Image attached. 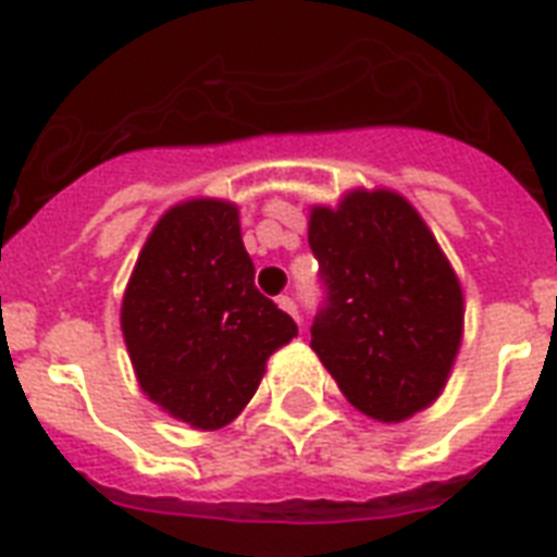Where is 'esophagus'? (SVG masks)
Wrapping results in <instances>:
<instances>
[{
	"label": "esophagus",
	"mask_w": 557,
	"mask_h": 557,
	"mask_svg": "<svg viewBox=\"0 0 557 557\" xmlns=\"http://www.w3.org/2000/svg\"><path fill=\"white\" fill-rule=\"evenodd\" d=\"M277 304H280V309L292 314L297 326H300V314H297V304H295V300H292V297H288V295H283V297H277Z\"/></svg>",
	"instance_id": "1"
}]
</instances>
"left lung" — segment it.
<instances>
[{"label":"left lung","instance_id":"left-lung-1","mask_svg":"<svg viewBox=\"0 0 557 557\" xmlns=\"http://www.w3.org/2000/svg\"><path fill=\"white\" fill-rule=\"evenodd\" d=\"M309 248L326 288L312 349L349 405L379 422L433 405L462 341V286L413 205L347 193L312 208Z\"/></svg>","mask_w":557,"mask_h":557}]
</instances>
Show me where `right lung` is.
Here are the masks:
<instances>
[{
    "mask_svg": "<svg viewBox=\"0 0 557 557\" xmlns=\"http://www.w3.org/2000/svg\"><path fill=\"white\" fill-rule=\"evenodd\" d=\"M121 330L147 396L199 431L234 422L297 323L253 286L231 201L170 208L144 243Z\"/></svg>",
    "mask_w": 557,
    "mask_h": 557,
    "instance_id": "1",
    "label": "right lung"
}]
</instances>
